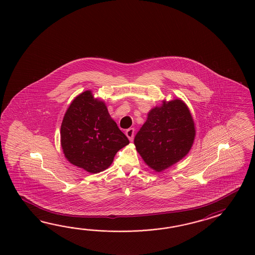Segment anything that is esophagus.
Here are the masks:
<instances>
[{"instance_id": "1", "label": "esophagus", "mask_w": 255, "mask_h": 255, "mask_svg": "<svg viewBox=\"0 0 255 255\" xmlns=\"http://www.w3.org/2000/svg\"><path fill=\"white\" fill-rule=\"evenodd\" d=\"M125 134L127 135V137L129 138L130 141H132V139H133V135H134V129H133V128H129V129H127L126 131H125Z\"/></svg>"}]
</instances>
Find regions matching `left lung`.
Segmentation results:
<instances>
[{"instance_id": "obj_1", "label": "left lung", "mask_w": 255, "mask_h": 255, "mask_svg": "<svg viewBox=\"0 0 255 255\" xmlns=\"http://www.w3.org/2000/svg\"><path fill=\"white\" fill-rule=\"evenodd\" d=\"M195 128L183 101L162 102L152 108L134 137L136 150L144 162L161 172L185 157L193 146Z\"/></svg>"}]
</instances>
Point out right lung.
<instances>
[{
    "label": "right lung",
    "instance_id": "obj_1",
    "mask_svg": "<svg viewBox=\"0 0 255 255\" xmlns=\"http://www.w3.org/2000/svg\"><path fill=\"white\" fill-rule=\"evenodd\" d=\"M61 144L72 164L95 174L110 166L129 139L111 119L106 104L86 91L77 95L64 114Z\"/></svg>",
    "mask_w": 255,
    "mask_h": 255
}]
</instances>
